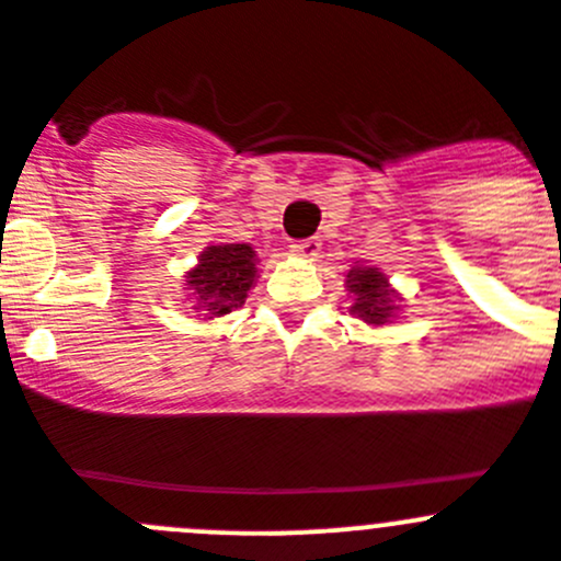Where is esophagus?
Wrapping results in <instances>:
<instances>
[{"instance_id":"34e87169","label":"esophagus","mask_w":561,"mask_h":561,"mask_svg":"<svg viewBox=\"0 0 561 561\" xmlns=\"http://www.w3.org/2000/svg\"><path fill=\"white\" fill-rule=\"evenodd\" d=\"M319 250H322L319 239H302V242L291 244V253L300 255V259H317Z\"/></svg>"}]
</instances>
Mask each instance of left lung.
<instances>
[{
  "label": "left lung",
  "instance_id": "left-lung-1",
  "mask_svg": "<svg viewBox=\"0 0 561 561\" xmlns=\"http://www.w3.org/2000/svg\"><path fill=\"white\" fill-rule=\"evenodd\" d=\"M346 277H350L346 284H350L352 291L350 313H355V317L369 324H386L397 311L386 277L371 270V266H355Z\"/></svg>",
  "mask_w": 561,
  "mask_h": 561
}]
</instances>
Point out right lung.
Instances as JSON below:
<instances>
[{
	"instance_id": "obj_1",
	"label": "right lung",
	"mask_w": 561,
	"mask_h": 561,
	"mask_svg": "<svg viewBox=\"0 0 561 561\" xmlns=\"http://www.w3.org/2000/svg\"><path fill=\"white\" fill-rule=\"evenodd\" d=\"M253 277L255 250L250 244H211L186 275V286H192L195 311L215 319L242 306Z\"/></svg>"
}]
</instances>
